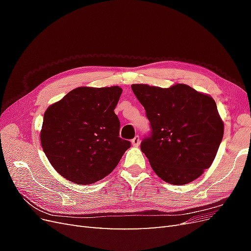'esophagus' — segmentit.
Wrapping results in <instances>:
<instances>
[{"instance_id":"34e87169","label":"esophagus","mask_w":251,"mask_h":251,"mask_svg":"<svg viewBox=\"0 0 251 251\" xmlns=\"http://www.w3.org/2000/svg\"><path fill=\"white\" fill-rule=\"evenodd\" d=\"M139 143H140L139 136H135V137L132 139V144H133L134 147H138Z\"/></svg>"}]
</instances>
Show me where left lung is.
<instances>
[{
	"instance_id": "1",
	"label": "left lung",
	"mask_w": 251,
	"mask_h": 251,
	"mask_svg": "<svg viewBox=\"0 0 251 251\" xmlns=\"http://www.w3.org/2000/svg\"><path fill=\"white\" fill-rule=\"evenodd\" d=\"M146 110L151 132L140 143L163 181L183 185L211 165L224 134L216 101L183 83L163 89L132 85Z\"/></svg>"
}]
</instances>
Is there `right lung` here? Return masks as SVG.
I'll return each instance as SVG.
<instances>
[{
    "label": "right lung",
    "instance_id": "obj_1",
    "mask_svg": "<svg viewBox=\"0 0 251 251\" xmlns=\"http://www.w3.org/2000/svg\"><path fill=\"white\" fill-rule=\"evenodd\" d=\"M123 90L80 87L44 114L41 143L57 173L76 184L103 179L116 168L131 142L119 137L114 112Z\"/></svg>",
    "mask_w": 251,
    "mask_h": 251
}]
</instances>
